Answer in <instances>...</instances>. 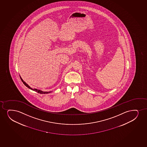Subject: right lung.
Masks as SVG:
<instances>
[{"mask_svg": "<svg viewBox=\"0 0 147 147\" xmlns=\"http://www.w3.org/2000/svg\"><path fill=\"white\" fill-rule=\"evenodd\" d=\"M20 79H21V81H22V82L23 83V84H24V85L26 86V87H28V88H29V89H31V90H33V91H36V92H38V93H40V94H48V93H50V92H42V91H40V90H38V89H32V88H31V87H30L28 85H27V84L25 82L23 81V80H22V78H21V77H20Z\"/></svg>", "mask_w": 147, "mask_h": 147, "instance_id": "1", "label": "right lung"}]
</instances>
